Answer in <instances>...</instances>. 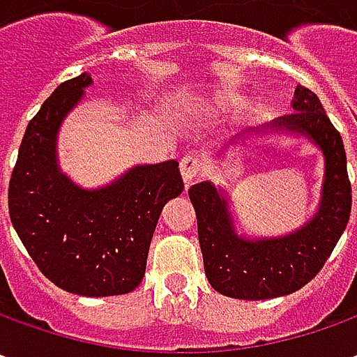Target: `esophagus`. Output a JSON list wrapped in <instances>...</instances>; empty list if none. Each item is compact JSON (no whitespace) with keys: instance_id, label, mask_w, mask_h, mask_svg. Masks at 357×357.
Masks as SVG:
<instances>
[{"instance_id":"obj_1","label":"esophagus","mask_w":357,"mask_h":357,"mask_svg":"<svg viewBox=\"0 0 357 357\" xmlns=\"http://www.w3.org/2000/svg\"><path fill=\"white\" fill-rule=\"evenodd\" d=\"M181 174H183V181H185V185L188 186L197 176L200 174V160L197 157H190V155H186L181 160Z\"/></svg>"}]
</instances>
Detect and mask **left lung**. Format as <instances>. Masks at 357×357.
<instances>
[{
    "label": "left lung",
    "instance_id": "1",
    "mask_svg": "<svg viewBox=\"0 0 357 357\" xmlns=\"http://www.w3.org/2000/svg\"><path fill=\"white\" fill-rule=\"evenodd\" d=\"M292 111L256 129V135L288 132L306 137L322 151L320 204L304 227L284 236H244L236 230L225 188H216L208 181L188 188L197 213L204 272L220 294L238 300H268L300 290L326 264L350 220L351 186L340 132L316 93L302 85L294 91ZM238 143L242 139L236 137L232 144Z\"/></svg>",
    "mask_w": 357,
    "mask_h": 357
}]
</instances>
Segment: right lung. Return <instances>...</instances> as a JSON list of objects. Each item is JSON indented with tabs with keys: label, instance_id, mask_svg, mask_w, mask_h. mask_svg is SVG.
Segmentation results:
<instances>
[{
	"label": "right lung",
	"instance_id": "right-lung-1",
	"mask_svg": "<svg viewBox=\"0 0 357 357\" xmlns=\"http://www.w3.org/2000/svg\"><path fill=\"white\" fill-rule=\"evenodd\" d=\"M91 83L87 73L61 83L29 121L9 181V218L43 276L101 298L141 284L158 216L185 185L176 160L137 165L99 188L59 169L57 135Z\"/></svg>",
	"mask_w": 357,
	"mask_h": 357
}]
</instances>
